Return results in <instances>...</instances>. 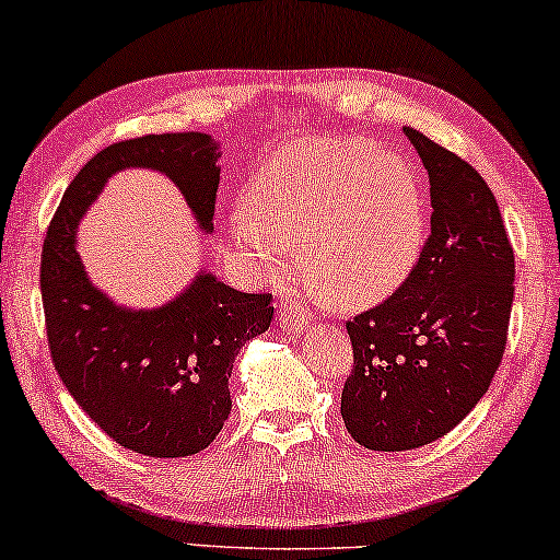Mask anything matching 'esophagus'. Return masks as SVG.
I'll return each mask as SVG.
<instances>
[{
  "mask_svg": "<svg viewBox=\"0 0 560 560\" xmlns=\"http://www.w3.org/2000/svg\"><path fill=\"white\" fill-rule=\"evenodd\" d=\"M279 313H281V325L292 330H304L307 328V313L296 300H284L279 304Z\"/></svg>",
  "mask_w": 560,
  "mask_h": 560,
  "instance_id": "obj_1",
  "label": "esophagus"
}]
</instances>
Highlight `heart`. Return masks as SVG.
I'll return each instance as SVG.
<instances>
[{"label":"heart","instance_id":"obj_1","mask_svg":"<svg viewBox=\"0 0 560 560\" xmlns=\"http://www.w3.org/2000/svg\"><path fill=\"white\" fill-rule=\"evenodd\" d=\"M237 240L271 258L302 247V271L336 307L385 300L419 256L423 198L406 160L364 139L313 141L253 180Z\"/></svg>","mask_w":560,"mask_h":560}]
</instances>
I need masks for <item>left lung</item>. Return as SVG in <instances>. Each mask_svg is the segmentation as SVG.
<instances>
[{
  "mask_svg": "<svg viewBox=\"0 0 560 560\" xmlns=\"http://www.w3.org/2000/svg\"><path fill=\"white\" fill-rule=\"evenodd\" d=\"M429 173L431 235L395 292L346 320L353 366L346 429L366 450L402 452L450 434L483 398L506 349L514 250L480 173L406 126Z\"/></svg>",
  "mask_w": 560,
  "mask_h": 560,
  "instance_id": "obj_1",
  "label": "left lung"
}]
</instances>
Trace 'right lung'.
<instances>
[{
  "mask_svg": "<svg viewBox=\"0 0 560 560\" xmlns=\"http://www.w3.org/2000/svg\"><path fill=\"white\" fill-rule=\"evenodd\" d=\"M217 158L219 144L201 131L116 141L74 175L44 240L40 296L56 372L95 427L147 457H188L214 442L232 410V364L271 325V294L237 292L203 271L158 310H124L90 284L74 247L77 222L113 173L152 167L211 232Z\"/></svg>",
  "mask_w": 560,
  "mask_h": 560,
  "instance_id": "right-lung-1",
  "label": "right lung"
}]
</instances>
